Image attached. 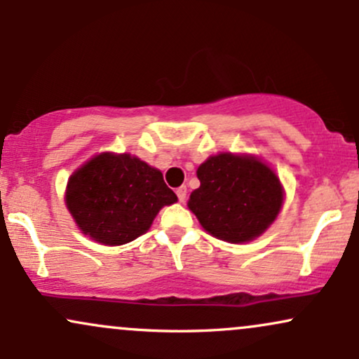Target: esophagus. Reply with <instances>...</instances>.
Instances as JSON below:
<instances>
[{
    "mask_svg": "<svg viewBox=\"0 0 359 359\" xmlns=\"http://www.w3.org/2000/svg\"><path fill=\"white\" fill-rule=\"evenodd\" d=\"M175 194L177 197H179L180 203H185V197H187V187H185V185H180V187L175 191Z\"/></svg>",
    "mask_w": 359,
    "mask_h": 359,
    "instance_id": "obj_1",
    "label": "esophagus"
}]
</instances>
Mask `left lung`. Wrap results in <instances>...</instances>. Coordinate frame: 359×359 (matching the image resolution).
Segmentation results:
<instances>
[{
	"instance_id": "8db88e82",
	"label": "left lung",
	"mask_w": 359,
	"mask_h": 359,
	"mask_svg": "<svg viewBox=\"0 0 359 359\" xmlns=\"http://www.w3.org/2000/svg\"><path fill=\"white\" fill-rule=\"evenodd\" d=\"M199 189L187 208L204 231L234 245L262 236L285 199L278 175L259 156L221 151L197 167Z\"/></svg>"
}]
</instances>
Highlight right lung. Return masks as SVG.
<instances>
[{
    "instance_id": "right-lung-1",
    "label": "right lung",
    "mask_w": 359,
    "mask_h": 359,
    "mask_svg": "<svg viewBox=\"0 0 359 359\" xmlns=\"http://www.w3.org/2000/svg\"><path fill=\"white\" fill-rule=\"evenodd\" d=\"M64 199L82 234L106 246L137 240L160 209L177 203L158 168L113 151L94 155L74 170Z\"/></svg>"
}]
</instances>
